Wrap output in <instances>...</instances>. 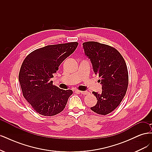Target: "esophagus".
<instances>
[{"label": "esophagus", "mask_w": 152, "mask_h": 152, "mask_svg": "<svg viewBox=\"0 0 152 152\" xmlns=\"http://www.w3.org/2000/svg\"><path fill=\"white\" fill-rule=\"evenodd\" d=\"M80 93H81L82 94H84V95H86V94H88L89 93L87 91H79Z\"/></svg>", "instance_id": "esophagus-1"}]
</instances>
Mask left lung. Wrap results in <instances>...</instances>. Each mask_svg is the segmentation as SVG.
<instances>
[{
    "instance_id": "1",
    "label": "left lung",
    "mask_w": 152,
    "mask_h": 152,
    "mask_svg": "<svg viewBox=\"0 0 152 152\" xmlns=\"http://www.w3.org/2000/svg\"><path fill=\"white\" fill-rule=\"evenodd\" d=\"M83 48L102 84V93L93 92L98 102L91 109L106 115L120 104L126 95L129 82L126 63L121 54L108 45L89 41L83 43Z\"/></svg>"
}]
</instances>
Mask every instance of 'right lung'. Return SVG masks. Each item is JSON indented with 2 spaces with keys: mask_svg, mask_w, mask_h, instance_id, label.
<instances>
[{
  "mask_svg": "<svg viewBox=\"0 0 152 152\" xmlns=\"http://www.w3.org/2000/svg\"><path fill=\"white\" fill-rule=\"evenodd\" d=\"M79 43L49 45L30 53L23 62L19 81L23 95L35 111L44 116L61 112L73 94L53 84L50 79L60 64L75 51Z\"/></svg>",
  "mask_w": 152,
  "mask_h": 152,
  "instance_id": "obj_1",
  "label": "right lung"
}]
</instances>
